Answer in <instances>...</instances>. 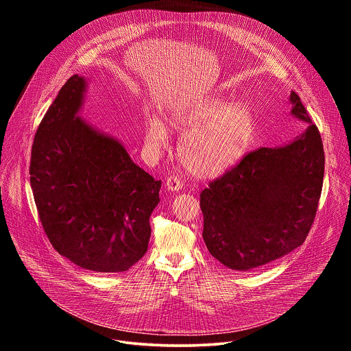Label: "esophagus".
<instances>
[{
    "mask_svg": "<svg viewBox=\"0 0 351 351\" xmlns=\"http://www.w3.org/2000/svg\"><path fill=\"white\" fill-rule=\"evenodd\" d=\"M182 187H183V182H182V179H180L179 176L172 175V176H169V178L167 179V189H168L169 191H178V190H180Z\"/></svg>",
    "mask_w": 351,
    "mask_h": 351,
    "instance_id": "obj_1",
    "label": "esophagus"
}]
</instances>
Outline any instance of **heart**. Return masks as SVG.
Returning a JSON list of instances; mask_svg holds the SVG:
<instances>
[{"label": "heart", "mask_w": 351, "mask_h": 351, "mask_svg": "<svg viewBox=\"0 0 351 351\" xmlns=\"http://www.w3.org/2000/svg\"><path fill=\"white\" fill-rule=\"evenodd\" d=\"M171 121L178 129H190L180 145V158L199 178L218 176L236 165L254 134L252 112L241 104L226 106L218 98L180 108ZM145 145L152 153H160L169 145L168 128L158 117H149L145 122Z\"/></svg>", "instance_id": "obj_1"}]
</instances>
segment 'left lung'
I'll use <instances>...</instances> for the list:
<instances>
[{"label": "left lung", "mask_w": 351, "mask_h": 351, "mask_svg": "<svg viewBox=\"0 0 351 351\" xmlns=\"http://www.w3.org/2000/svg\"><path fill=\"white\" fill-rule=\"evenodd\" d=\"M291 115L307 129L283 147H261L199 194L203 239L230 269L248 271L302 245L314 223L325 156L318 128L291 91Z\"/></svg>", "instance_id": "left-lung-1"}]
</instances>
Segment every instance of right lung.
Listing matches in <instances>:
<instances>
[{
	"instance_id": "obj_1",
	"label": "right lung",
	"mask_w": 351,
	"mask_h": 351,
	"mask_svg": "<svg viewBox=\"0 0 351 351\" xmlns=\"http://www.w3.org/2000/svg\"><path fill=\"white\" fill-rule=\"evenodd\" d=\"M84 90V77L73 75L47 110L32 145L30 186L61 256L88 271L125 272L148 248L161 180L77 117Z\"/></svg>"
}]
</instances>
